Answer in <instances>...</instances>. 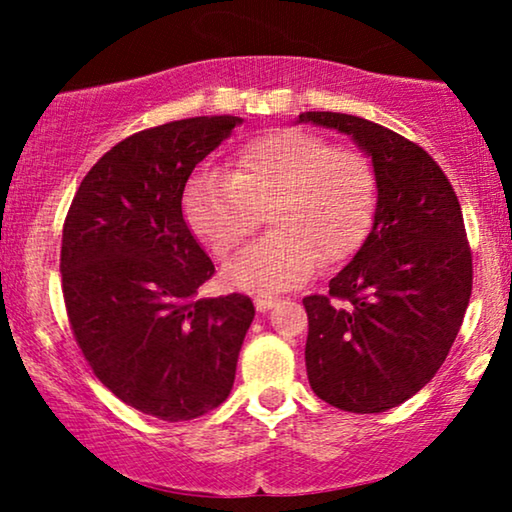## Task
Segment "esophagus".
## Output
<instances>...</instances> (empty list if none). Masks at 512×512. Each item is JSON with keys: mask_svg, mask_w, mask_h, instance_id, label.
<instances>
[{"mask_svg": "<svg viewBox=\"0 0 512 512\" xmlns=\"http://www.w3.org/2000/svg\"><path fill=\"white\" fill-rule=\"evenodd\" d=\"M254 305H256L258 312H268V310H272V307L277 305V300L270 298V296H258V298L254 300Z\"/></svg>", "mask_w": 512, "mask_h": 512, "instance_id": "esophagus-1", "label": "esophagus"}]
</instances>
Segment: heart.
<instances>
[{"label": "heart", "instance_id": "heart-1", "mask_svg": "<svg viewBox=\"0 0 512 512\" xmlns=\"http://www.w3.org/2000/svg\"><path fill=\"white\" fill-rule=\"evenodd\" d=\"M377 205V179L359 151L305 130H272L233 153V170H202L184 195L193 235L226 258L270 209V235L240 251L223 275L230 286L275 293L307 282L319 263L354 256Z\"/></svg>", "mask_w": 512, "mask_h": 512}]
</instances>
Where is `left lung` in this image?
<instances>
[{"mask_svg":"<svg viewBox=\"0 0 512 512\" xmlns=\"http://www.w3.org/2000/svg\"><path fill=\"white\" fill-rule=\"evenodd\" d=\"M298 123L345 132L373 160L375 223L352 263L307 296L305 366L333 408L384 412L415 396L450 354L473 289L457 193L410 139L366 118L305 111Z\"/></svg>","mask_w":512,"mask_h":512,"instance_id":"left-lung-1","label":"left lung"}]
</instances>
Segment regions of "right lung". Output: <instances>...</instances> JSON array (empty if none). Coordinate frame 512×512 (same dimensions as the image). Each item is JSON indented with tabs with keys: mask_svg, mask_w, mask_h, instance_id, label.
<instances>
[{
	"mask_svg": "<svg viewBox=\"0 0 512 512\" xmlns=\"http://www.w3.org/2000/svg\"><path fill=\"white\" fill-rule=\"evenodd\" d=\"M242 118L135 132L90 167L62 228V296L88 366L123 403L165 422L219 408L254 321L242 293L195 298L214 275L181 212L186 181Z\"/></svg>",
	"mask_w": 512,
	"mask_h": 512,
	"instance_id": "add662e5",
	"label": "right lung"
}]
</instances>
